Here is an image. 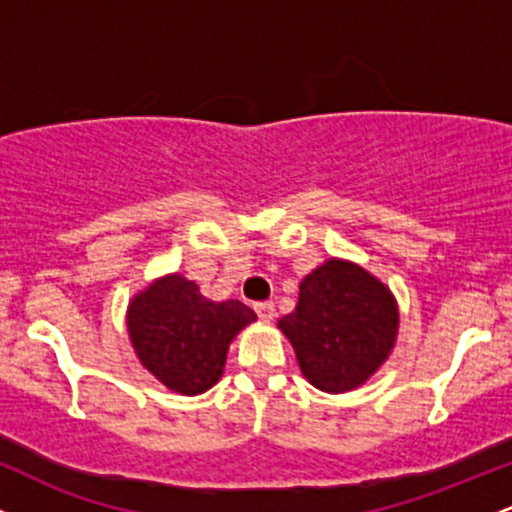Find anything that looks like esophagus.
I'll return each instance as SVG.
<instances>
[{"label":"esophagus","instance_id":"esophagus-1","mask_svg":"<svg viewBox=\"0 0 512 512\" xmlns=\"http://www.w3.org/2000/svg\"><path fill=\"white\" fill-rule=\"evenodd\" d=\"M252 308H255L257 317H260V320H264V322H269L274 317V303L272 301H257L255 305H252Z\"/></svg>","mask_w":512,"mask_h":512}]
</instances>
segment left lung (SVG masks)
I'll list each match as a JSON object with an SVG mask.
<instances>
[{
	"label": "left lung",
	"mask_w": 512,
	"mask_h": 512,
	"mask_svg": "<svg viewBox=\"0 0 512 512\" xmlns=\"http://www.w3.org/2000/svg\"><path fill=\"white\" fill-rule=\"evenodd\" d=\"M397 305L366 269L330 260L301 281L298 305L279 327L310 385L346 392L363 385L395 346Z\"/></svg>",
	"instance_id": "obj_1"
}]
</instances>
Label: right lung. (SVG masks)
I'll return each mask as SVG.
<instances>
[{"instance_id":"add662e5","label":"right lung","mask_w":512,"mask_h":512,"mask_svg":"<svg viewBox=\"0 0 512 512\" xmlns=\"http://www.w3.org/2000/svg\"><path fill=\"white\" fill-rule=\"evenodd\" d=\"M255 320L245 303L207 301L195 281L178 274L139 293L127 313L139 361L180 395H199L216 385L228 344Z\"/></svg>"}]
</instances>
